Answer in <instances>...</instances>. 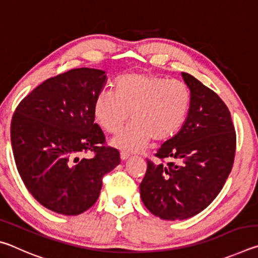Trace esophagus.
I'll use <instances>...</instances> for the list:
<instances>
[{
    "mask_svg": "<svg viewBox=\"0 0 258 258\" xmlns=\"http://www.w3.org/2000/svg\"><path fill=\"white\" fill-rule=\"evenodd\" d=\"M130 156H131V155L128 154V152H125V151H121V152H120V159H121V160H126V159L128 158Z\"/></svg>",
    "mask_w": 258,
    "mask_h": 258,
    "instance_id": "obj_1",
    "label": "esophagus"
}]
</instances>
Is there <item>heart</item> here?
I'll use <instances>...</instances> for the list:
<instances>
[{"mask_svg": "<svg viewBox=\"0 0 258 258\" xmlns=\"http://www.w3.org/2000/svg\"><path fill=\"white\" fill-rule=\"evenodd\" d=\"M191 95L184 83L152 75L131 73L117 81L116 92L103 90L94 103L99 125L108 133L119 132L128 117L127 127L111 145L125 151L142 149L152 138L164 141L182 127L190 109Z\"/></svg>", "mask_w": 258, "mask_h": 258, "instance_id": "heart-1", "label": "heart"}]
</instances>
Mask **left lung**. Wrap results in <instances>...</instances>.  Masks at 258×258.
<instances>
[{
    "mask_svg": "<svg viewBox=\"0 0 258 258\" xmlns=\"http://www.w3.org/2000/svg\"><path fill=\"white\" fill-rule=\"evenodd\" d=\"M191 103L181 130L148 160L140 184L145 206L166 221L185 220L211 204L232 169L235 131L231 113L218 95L190 74L182 73ZM176 161V163H173Z\"/></svg>",
    "mask_w": 258,
    "mask_h": 258,
    "instance_id": "1",
    "label": "left lung"
}]
</instances>
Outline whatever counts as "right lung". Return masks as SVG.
Returning <instances> with one entry per match:
<instances>
[{"label":"right lung","instance_id":"1","mask_svg":"<svg viewBox=\"0 0 258 258\" xmlns=\"http://www.w3.org/2000/svg\"><path fill=\"white\" fill-rule=\"evenodd\" d=\"M106 72L77 68L49 78L19 103L11 121V146L21 180L45 208L78 215L92 207L102 177L120 163L118 150L104 147L94 123V103ZM93 151V159L80 160Z\"/></svg>","mask_w":258,"mask_h":258}]
</instances>
